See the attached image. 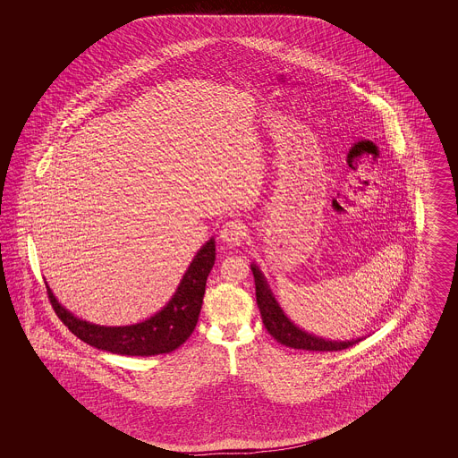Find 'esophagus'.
I'll list each match as a JSON object with an SVG mask.
<instances>
[{"instance_id":"1","label":"esophagus","mask_w":458,"mask_h":458,"mask_svg":"<svg viewBox=\"0 0 458 458\" xmlns=\"http://www.w3.org/2000/svg\"><path fill=\"white\" fill-rule=\"evenodd\" d=\"M219 237L228 247H239L240 243L245 239V226L239 219L226 221L221 228Z\"/></svg>"}]
</instances>
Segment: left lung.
Here are the masks:
<instances>
[{
    "mask_svg": "<svg viewBox=\"0 0 458 458\" xmlns=\"http://www.w3.org/2000/svg\"><path fill=\"white\" fill-rule=\"evenodd\" d=\"M250 269H252L254 282H256V301H258V307L261 310L262 323L267 329V333L284 347L312 350V352H336V350L349 349L362 340V338L345 340V342L327 340L323 336H316L312 333H307L302 327L293 325L286 318L284 309L276 302L259 266L252 262Z\"/></svg>",
    "mask_w": 458,
    "mask_h": 458,
    "instance_id": "8db88e82",
    "label": "left lung"
}]
</instances>
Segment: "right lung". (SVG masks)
<instances>
[{"instance_id": "obj_1", "label": "right lung", "mask_w": 458, "mask_h": 458, "mask_svg": "<svg viewBox=\"0 0 458 458\" xmlns=\"http://www.w3.org/2000/svg\"><path fill=\"white\" fill-rule=\"evenodd\" d=\"M215 259L216 245L215 239H209L197 250L168 304L146 321L129 327H101L89 323L73 316L60 304L49 286L47 295L64 325L90 347L120 355L140 357L168 353L185 344L196 327L206 282L215 266Z\"/></svg>"}]
</instances>
